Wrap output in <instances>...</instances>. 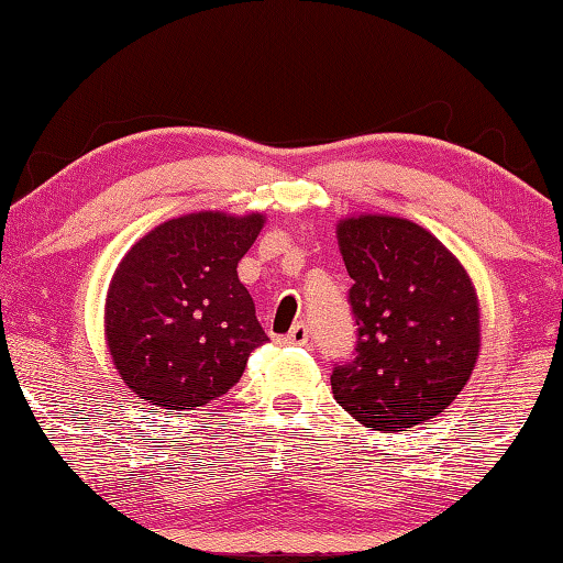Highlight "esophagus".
I'll return each mask as SVG.
<instances>
[{
  "mask_svg": "<svg viewBox=\"0 0 563 563\" xmlns=\"http://www.w3.org/2000/svg\"><path fill=\"white\" fill-rule=\"evenodd\" d=\"M308 335H310L308 325H305V322H298V325L290 328V332L283 338V342H288V345H305V342H308Z\"/></svg>",
  "mask_w": 563,
  "mask_h": 563,
  "instance_id": "34e87169",
  "label": "esophagus"
}]
</instances>
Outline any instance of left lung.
Segmentation results:
<instances>
[{
  "label": "left lung",
  "instance_id": "left-lung-1",
  "mask_svg": "<svg viewBox=\"0 0 563 563\" xmlns=\"http://www.w3.org/2000/svg\"><path fill=\"white\" fill-rule=\"evenodd\" d=\"M352 278L357 357L332 369V395L375 432H407L450 407L482 347L476 288L462 261L399 216L338 221Z\"/></svg>",
  "mask_w": 563,
  "mask_h": 563
}]
</instances>
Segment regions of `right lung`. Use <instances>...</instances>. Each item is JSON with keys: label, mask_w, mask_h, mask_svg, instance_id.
<instances>
[{"label": "right lung", "mask_w": 563, "mask_h": 563, "mask_svg": "<svg viewBox=\"0 0 563 563\" xmlns=\"http://www.w3.org/2000/svg\"><path fill=\"white\" fill-rule=\"evenodd\" d=\"M263 225L258 211H196L129 247L109 283L103 338L139 399L180 415L241 379L251 352L268 340L238 280V263Z\"/></svg>", "instance_id": "1"}]
</instances>
